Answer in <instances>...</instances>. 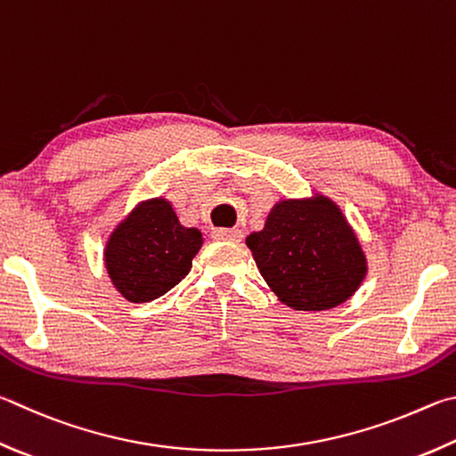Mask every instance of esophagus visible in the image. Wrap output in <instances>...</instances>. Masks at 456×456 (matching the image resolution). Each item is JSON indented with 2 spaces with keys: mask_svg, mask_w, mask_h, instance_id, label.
Here are the masks:
<instances>
[{
  "mask_svg": "<svg viewBox=\"0 0 456 456\" xmlns=\"http://www.w3.org/2000/svg\"><path fill=\"white\" fill-rule=\"evenodd\" d=\"M213 237L219 241H241V231L239 229H215Z\"/></svg>",
  "mask_w": 456,
  "mask_h": 456,
  "instance_id": "esophagus-1",
  "label": "esophagus"
}]
</instances>
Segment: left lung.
<instances>
[{
    "instance_id": "obj_1",
    "label": "left lung",
    "mask_w": 456,
    "mask_h": 456,
    "mask_svg": "<svg viewBox=\"0 0 456 456\" xmlns=\"http://www.w3.org/2000/svg\"><path fill=\"white\" fill-rule=\"evenodd\" d=\"M261 277L295 311L335 309L359 291L367 255L330 197H289L271 207L261 231L245 237Z\"/></svg>"
}]
</instances>
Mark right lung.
Segmentation results:
<instances>
[{"label": "right lung", "mask_w": 456, "mask_h": 456, "mask_svg": "<svg viewBox=\"0 0 456 456\" xmlns=\"http://www.w3.org/2000/svg\"><path fill=\"white\" fill-rule=\"evenodd\" d=\"M201 247V231L181 225L169 200L151 197L139 201L107 237L105 271L129 303H149L185 279Z\"/></svg>", "instance_id": "1"}]
</instances>
